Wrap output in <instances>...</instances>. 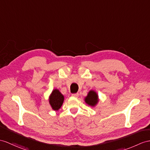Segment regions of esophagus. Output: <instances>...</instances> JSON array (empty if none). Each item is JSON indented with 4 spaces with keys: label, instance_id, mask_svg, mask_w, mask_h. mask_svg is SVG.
Wrapping results in <instances>:
<instances>
[{
    "label": "esophagus",
    "instance_id": "obj_1",
    "mask_svg": "<svg viewBox=\"0 0 150 150\" xmlns=\"http://www.w3.org/2000/svg\"><path fill=\"white\" fill-rule=\"evenodd\" d=\"M72 96L74 97H76V98H78L79 97V93H72Z\"/></svg>",
    "mask_w": 150,
    "mask_h": 150
}]
</instances>
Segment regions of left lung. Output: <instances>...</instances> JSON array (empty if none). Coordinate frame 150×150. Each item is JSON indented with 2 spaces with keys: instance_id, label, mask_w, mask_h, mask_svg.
I'll use <instances>...</instances> for the list:
<instances>
[{
  "instance_id": "obj_1",
  "label": "left lung",
  "mask_w": 150,
  "mask_h": 150,
  "mask_svg": "<svg viewBox=\"0 0 150 150\" xmlns=\"http://www.w3.org/2000/svg\"><path fill=\"white\" fill-rule=\"evenodd\" d=\"M98 96L94 90H90L85 98V103L90 106L95 107L98 103Z\"/></svg>"
}]
</instances>
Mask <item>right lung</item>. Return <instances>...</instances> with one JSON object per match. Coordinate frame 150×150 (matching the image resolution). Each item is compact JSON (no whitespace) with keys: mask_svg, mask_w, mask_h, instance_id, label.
I'll list each match as a JSON object with an SVG mask.
<instances>
[{"mask_svg":"<svg viewBox=\"0 0 150 150\" xmlns=\"http://www.w3.org/2000/svg\"><path fill=\"white\" fill-rule=\"evenodd\" d=\"M64 96L58 89H54L49 97V103L54 111H58L62 105Z\"/></svg>","mask_w":150,"mask_h":150,"instance_id":"1","label":"right lung"}]
</instances>
